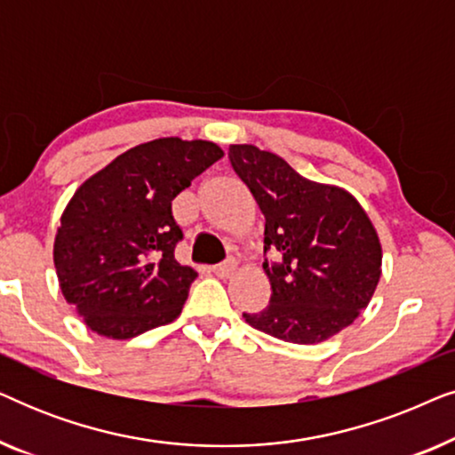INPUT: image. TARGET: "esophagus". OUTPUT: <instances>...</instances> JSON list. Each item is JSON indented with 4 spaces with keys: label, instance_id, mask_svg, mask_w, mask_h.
<instances>
[{
    "label": "esophagus",
    "instance_id": "1",
    "mask_svg": "<svg viewBox=\"0 0 455 455\" xmlns=\"http://www.w3.org/2000/svg\"><path fill=\"white\" fill-rule=\"evenodd\" d=\"M234 271H235V260L234 259H228V260H223V263L213 267V273L217 277H229Z\"/></svg>",
    "mask_w": 455,
    "mask_h": 455
}]
</instances>
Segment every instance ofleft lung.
<instances>
[{"label": "left lung", "mask_w": 455, "mask_h": 455, "mask_svg": "<svg viewBox=\"0 0 455 455\" xmlns=\"http://www.w3.org/2000/svg\"><path fill=\"white\" fill-rule=\"evenodd\" d=\"M229 164L265 215L271 300L248 325L291 344H319L352 325L381 277V242L356 198L304 178L279 155L229 147Z\"/></svg>", "instance_id": "1"}]
</instances>
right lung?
<instances>
[{
  "instance_id": "obj_1",
  "label": "right lung",
  "mask_w": 455,
  "mask_h": 455,
  "mask_svg": "<svg viewBox=\"0 0 455 455\" xmlns=\"http://www.w3.org/2000/svg\"><path fill=\"white\" fill-rule=\"evenodd\" d=\"M221 157L215 142L157 139L122 153L74 192L53 263L86 327L130 339L182 313L196 271L173 257L184 234L172 201Z\"/></svg>"
}]
</instances>
